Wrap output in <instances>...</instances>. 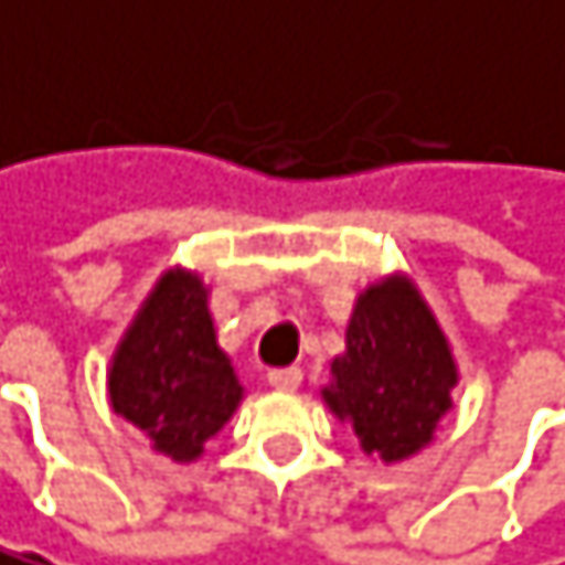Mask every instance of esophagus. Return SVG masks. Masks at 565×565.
I'll use <instances>...</instances> for the list:
<instances>
[{
  "instance_id": "34e87169",
  "label": "esophagus",
  "mask_w": 565,
  "mask_h": 565,
  "mask_svg": "<svg viewBox=\"0 0 565 565\" xmlns=\"http://www.w3.org/2000/svg\"><path fill=\"white\" fill-rule=\"evenodd\" d=\"M267 382L277 388V392H295L301 385V367H274Z\"/></svg>"
}]
</instances>
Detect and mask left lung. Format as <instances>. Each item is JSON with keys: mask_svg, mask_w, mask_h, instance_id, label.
<instances>
[{"mask_svg": "<svg viewBox=\"0 0 565 565\" xmlns=\"http://www.w3.org/2000/svg\"><path fill=\"white\" fill-rule=\"evenodd\" d=\"M330 371L326 406L351 420L361 448L382 461H403L430 441L458 382L441 326L406 277H388L358 298L347 351Z\"/></svg>", "mask_w": 565, "mask_h": 565, "instance_id": "left-lung-1", "label": "left lung"}]
</instances>
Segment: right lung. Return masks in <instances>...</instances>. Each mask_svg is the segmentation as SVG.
<instances>
[{
    "instance_id": "1",
    "label": "right lung",
    "mask_w": 565,
    "mask_h": 565,
    "mask_svg": "<svg viewBox=\"0 0 565 565\" xmlns=\"http://www.w3.org/2000/svg\"><path fill=\"white\" fill-rule=\"evenodd\" d=\"M107 385L114 413L173 461H194L207 437L228 424L243 385L214 340L198 274H162L117 347Z\"/></svg>"
}]
</instances>
